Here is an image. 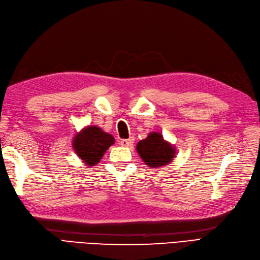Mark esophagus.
I'll use <instances>...</instances> for the list:
<instances>
[{
  "label": "esophagus",
  "mask_w": 260,
  "mask_h": 260,
  "mask_svg": "<svg viewBox=\"0 0 260 260\" xmlns=\"http://www.w3.org/2000/svg\"><path fill=\"white\" fill-rule=\"evenodd\" d=\"M134 141H135V139L132 137H130L129 139H122L120 141V145L122 146V147H130V146H132V143H134Z\"/></svg>",
  "instance_id": "34e87169"
}]
</instances>
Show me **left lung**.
<instances>
[{"label":"left lung","instance_id":"obj_1","mask_svg":"<svg viewBox=\"0 0 260 260\" xmlns=\"http://www.w3.org/2000/svg\"><path fill=\"white\" fill-rule=\"evenodd\" d=\"M137 150L146 165L152 168L168 165L175 157L174 148L164 140L162 136L155 132L150 134L147 139L138 143Z\"/></svg>","mask_w":260,"mask_h":260}]
</instances>
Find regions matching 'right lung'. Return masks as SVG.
Listing matches in <instances>:
<instances>
[{"label": "right lung", "instance_id": "1", "mask_svg": "<svg viewBox=\"0 0 260 260\" xmlns=\"http://www.w3.org/2000/svg\"><path fill=\"white\" fill-rule=\"evenodd\" d=\"M113 142L111 135L106 134L98 126H88L74 138L73 148L84 164L93 166L99 162Z\"/></svg>", "mask_w": 260, "mask_h": 260}]
</instances>
